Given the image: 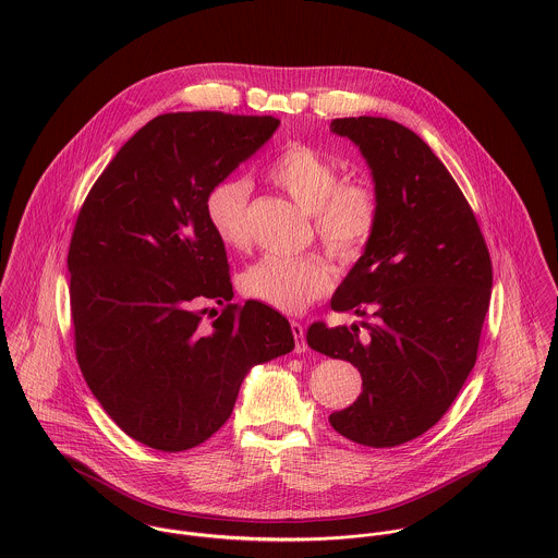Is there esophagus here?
Returning <instances> with one entry per match:
<instances>
[{
    "instance_id": "obj_1",
    "label": "esophagus",
    "mask_w": 558,
    "mask_h": 558,
    "mask_svg": "<svg viewBox=\"0 0 558 558\" xmlns=\"http://www.w3.org/2000/svg\"><path fill=\"white\" fill-rule=\"evenodd\" d=\"M292 335L296 341V352H305L307 350V339H305V326L301 322H292Z\"/></svg>"
}]
</instances>
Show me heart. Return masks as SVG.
<instances>
[{"label": "heart", "instance_id": "obj_1", "mask_svg": "<svg viewBox=\"0 0 558 558\" xmlns=\"http://www.w3.org/2000/svg\"><path fill=\"white\" fill-rule=\"evenodd\" d=\"M266 175L301 208L312 213L314 230L324 248L341 262L363 255L376 236L383 199L369 180H341V165L310 144H288L268 162ZM251 184L228 175L206 195V219L228 248L248 244ZM332 288L330 266L319 255H264L240 275L244 296L286 314H301Z\"/></svg>", "mask_w": 558, "mask_h": 558}]
</instances>
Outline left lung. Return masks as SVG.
Returning <instances> with one entry per match:
<instances>
[{"label": "left lung", "instance_id": "1", "mask_svg": "<svg viewBox=\"0 0 558 558\" xmlns=\"http://www.w3.org/2000/svg\"><path fill=\"white\" fill-rule=\"evenodd\" d=\"M372 167L383 199L376 236L330 299L335 312L374 318L330 328L307 343L350 361L363 378L356 401L328 416L335 432L385 449L434 427L477 361L492 294V259L475 213L432 148L387 118H337Z\"/></svg>", "mask_w": 558, "mask_h": 558}]
</instances>
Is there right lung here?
I'll list each match as a JSON object with an SVG mask.
<instances>
[{"label": "right lung", "mask_w": 558, "mask_h": 558, "mask_svg": "<svg viewBox=\"0 0 558 558\" xmlns=\"http://www.w3.org/2000/svg\"><path fill=\"white\" fill-rule=\"evenodd\" d=\"M272 116L165 113L89 189L69 248L81 374L131 438L165 453L208 440L253 365L294 348L272 307L232 303L226 244L206 219L210 186L277 131ZM206 302L222 314L206 323Z\"/></svg>", "instance_id": "right-lung-1"}]
</instances>
